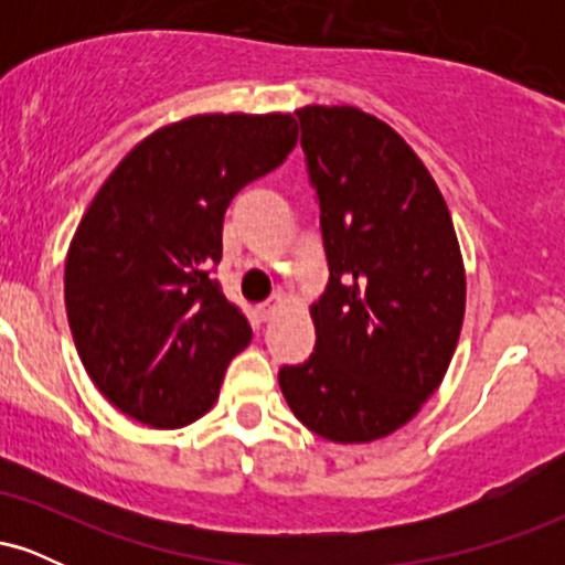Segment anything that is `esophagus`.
I'll return each instance as SVG.
<instances>
[{
	"mask_svg": "<svg viewBox=\"0 0 565 565\" xmlns=\"http://www.w3.org/2000/svg\"><path fill=\"white\" fill-rule=\"evenodd\" d=\"M281 308V297H270V300H265V302H260V308H257V313H260V319L263 321H270L274 319V313L276 310Z\"/></svg>",
	"mask_w": 565,
	"mask_h": 565,
	"instance_id": "obj_1",
	"label": "esophagus"
}]
</instances>
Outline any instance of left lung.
<instances>
[{
    "mask_svg": "<svg viewBox=\"0 0 565 565\" xmlns=\"http://www.w3.org/2000/svg\"><path fill=\"white\" fill-rule=\"evenodd\" d=\"M295 116L329 284L310 308L313 355L278 369V385L308 430L366 444L444 380L465 319L462 255L436 180L385 121L353 106Z\"/></svg>",
    "mask_w": 565,
    "mask_h": 565,
    "instance_id": "8db88e82",
    "label": "left lung"
}]
</instances>
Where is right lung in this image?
I'll use <instances>...</instances> for the list:
<instances>
[{
	"label": "right lung",
	"mask_w": 565,
	"mask_h": 565,
	"mask_svg": "<svg viewBox=\"0 0 565 565\" xmlns=\"http://www.w3.org/2000/svg\"><path fill=\"white\" fill-rule=\"evenodd\" d=\"M295 142L289 114L191 116L138 142L84 212L66 257L68 327L127 417L174 430L217 401L252 340L215 278L225 210Z\"/></svg>",
	"instance_id": "1"
}]
</instances>
